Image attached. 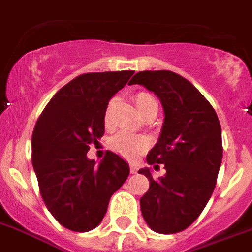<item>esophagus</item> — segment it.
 <instances>
[{
  "instance_id": "34e87169",
  "label": "esophagus",
  "mask_w": 252,
  "mask_h": 252,
  "mask_svg": "<svg viewBox=\"0 0 252 252\" xmlns=\"http://www.w3.org/2000/svg\"><path fill=\"white\" fill-rule=\"evenodd\" d=\"M138 171V167L137 164H130V173L131 174H135Z\"/></svg>"
}]
</instances>
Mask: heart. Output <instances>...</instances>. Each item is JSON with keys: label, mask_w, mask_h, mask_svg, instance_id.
I'll return each mask as SVG.
<instances>
[{"label": "heart", "mask_w": 252, "mask_h": 252, "mask_svg": "<svg viewBox=\"0 0 252 252\" xmlns=\"http://www.w3.org/2000/svg\"><path fill=\"white\" fill-rule=\"evenodd\" d=\"M115 101H117L115 98H111L110 101L106 103L105 111H103V124L107 128L113 127V125H114L113 111H114ZM134 102H135V106L142 117H146L151 113H157L158 110L157 99L149 93H137L134 95ZM110 146L115 153L122 155L126 159H135L149 149L150 142L143 135H135V134L121 131L111 139Z\"/></svg>", "instance_id": "obj_1"}]
</instances>
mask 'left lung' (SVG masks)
Returning a JSON list of instances; mask_svg holds the SVG:
<instances>
[{
    "label": "left lung",
    "mask_w": 252,
    "mask_h": 252,
    "mask_svg": "<svg viewBox=\"0 0 252 252\" xmlns=\"http://www.w3.org/2000/svg\"><path fill=\"white\" fill-rule=\"evenodd\" d=\"M154 92L163 106L159 139L147 154L154 169L166 174L155 181L150 169L139 173L150 187L141 198V211L151 230L159 234L183 231L194 222L213 194L222 163V128L218 115L198 89L169 70L139 71L130 85Z\"/></svg>",
    "instance_id": "1"
}]
</instances>
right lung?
Returning <instances> with one entry per match:
<instances>
[{"instance_id":"right-lung-1","label":"right lung","mask_w":252,"mask_h":252,"mask_svg":"<svg viewBox=\"0 0 252 252\" xmlns=\"http://www.w3.org/2000/svg\"><path fill=\"white\" fill-rule=\"evenodd\" d=\"M133 74L122 70L78 75L54 94L35 124L32 162L39 192L53 217L71 231L95 228L128 177V164L113 151L99 164L86 154L105 133L106 103Z\"/></svg>"}]
</instances>
